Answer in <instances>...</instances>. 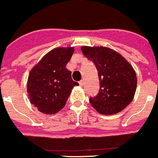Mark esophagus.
<instances>
[{
	"label": "esophagus",
	"mask_w": 158,
	"mask_h": 158,
	"mask_svg": "<svg viewBox=\"0 0 158 158\" xmlns=\"http://www.w3.org/2000/svg\"><path fill=\"white\" fill-rule=\"evenodd\" d=\"M79 85H80L81 86H83V85H84V81H79Z\"/></svg>",
	"instance_id": "34e87169"
}]
</instances>
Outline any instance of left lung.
<instances>
[{
    "label": "left lung",
    "instance_id": "8db88e82",
    "mask_svg": "<svg viewBox=\"0 0 158 158\" xmlns=\"http://www.w3.org/2000/svg\"><path fill=\"white\" fill-rule=\"evenodd\" d=\"M85 57L98 70L99 91L89 98L91 106L100 114L120 113L133 100L137 77L133 67L119 53L104 46H82Z\"/></svg>",
    "mask_w": 158,
    "mask_h": 158
}]
</instances>
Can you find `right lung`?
<instances>
[{
  "instance_id": "1",
  "label": "right lung",
  "mask_w": 158,
  "mask_h": 158,
  "mask_svg": "<svg viewBox=\"0 0 158 158\" xmlns=\"http://www.w3.org/2000/svg\"><path fill=\"white\" fill-rule=\"evenodd\" d=\"M73 52L74 47L55 48L44 55L29 73L27 95L39 112L57 113L65 106L73 87L79 85L66 68Z\"/></svg>"
}]
</instances>
